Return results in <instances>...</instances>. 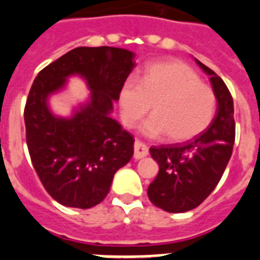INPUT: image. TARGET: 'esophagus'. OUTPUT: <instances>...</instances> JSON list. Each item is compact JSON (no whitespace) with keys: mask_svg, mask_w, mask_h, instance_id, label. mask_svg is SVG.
Segmentation results:
<instances>
[{"mask_svg":"<svg viewBox=\"0 0 260 260\" xmlns=\"http://www.w3.org/2000/svg\"><path fill=\"white\" fill-rule=\"evenodd\" d=\"M149 155V147L141 141H135L134 143V158L135 159H141L145 156Z\"/></svg>","mask_w":260,"mask_h":260,"instance_id":"34e87169","label":"esophagus"}]
</instances>
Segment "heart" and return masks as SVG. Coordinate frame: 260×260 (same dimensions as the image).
<instances>
[{"label":"heart","mask_w":260,"mask_h":260,"mask_svg":"<svg viewBox=\"0 0 260 260\" xmlns=\"http://www.w3.org/2000/svg\"><path fill=\"white\" fill-rule=\"evenodd\" d=\"M119 107L127 127L135 126L151 107L154 114L142 125L143 134H167L169 141L179 143L198 137L209 127L215 115L216 96L190 66L165 61L150 65L139 82L130 78L122 85Z\"/></svg>","instance_id":"1"}]
</instances>
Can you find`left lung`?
Here are the masks:
<instances>
[{
  "label": "left lung",
  "mask_w": 260,
  "mask_h": 260,
  "mask_svg": "<svg viewBox=\"0 0 260 260\" xmlns=\"http://www.w3.org/2000/svg\"><path fill=\"white\" fill-rule=\"evenodd\" d=\"M210 76L218 109L211 125L191 141L150 147L159 173L147 195L153 205L167 212H186L198 207L219 183L235 142L234 101L223 79L195 59Z\"/></svg>",
  "instance_id": "1"
}]
</instances>
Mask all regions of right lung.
Segmentation results:
<instances>
[{
	"instance_id": "add662e5",
	"label": "right lung",
	"mask_w": 260,
	"mask_h": 260,
	"mask_svg": "<svg viewBox=\"0 0 260 260\" xmlns=\"http://www.w3.org/2000/svg\"><path fill=\"white\" fill-rule=\"evenodd\" d=\"M134 53L100 46L76 48L42 69L25 105L26 143L45 190L68 207L90 209L106 198L113 177L132 159L134 138L110 117L119 90L134 68ZM70 75L82 76L90 100L73 117H55L50 93Z\"/></svg>"
}]
</instances>
